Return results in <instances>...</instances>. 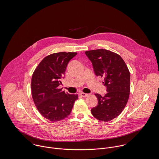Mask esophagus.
<instances>
[{"label":"esophagus","mask_w":159,"mask_h":159,"mask_svg":"<svg viewBox=\"0 0 159 159\" xmlns=\"http://www.w3.org/2000/svg\"><path fill=\"white\" fill-rule=\"evenodd\" d=\"M80 95L83 97H88L89 95V94L88 93H83V92H81L80 93Z\"/></svg>","instance_id":"esophagus-1"}]
</instances>
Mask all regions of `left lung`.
Wrapping results in <instances>:
<instances>
[{"label": "left lung", "mask_w": 159, "mask_h": 159, "mask_svg": "<svg viewBox=\"0 0 159 159\" xmlns=\"http://www.w3.org/2000/svg\"><path fill=\"white\" fill-rule=\"evenodd\" d=\"M96 76L104 78L107 93H95L98 105L91 109L97 119L108 122L117 117L125 108L130 91V75L125 62L116 53L100 49L85 52Z\"/></svg>", "instance_id": "1"}]
</instances>
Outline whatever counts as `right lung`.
I'll use <instances>...</instances> for the list:
<instances>
[{"mask_svg": "<svg viewBox=\"0 0 159 159\" xmlns=\"http://www.w3.org/2000/svg\"><path fill=\"white\" fill-rule=\"evenodd\" d=\"M76 54L60 52L49 55L33 73L31 90L34 103L40 113L52 122L66 118L78 98L77 94H69L58 88L62 84L69 61Z\"/></svg>", "mask_w": 159, "mask_h": 159, "instance_id": "right-lung-1", "label": "right lung"}]
</instances>
